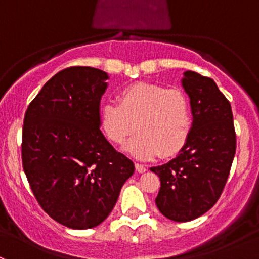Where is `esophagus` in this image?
Masks as SVG:
<instances>
[{
    "instance_id": "obj_1",
    "label": "esophagus",
    "mask_w": 259,
    "mask_h": 259,
    "mask_svg": "<svg viewBox=\"0 0 259 259\" xmlns=\"http://www.w3.org/2000/svg\"><path fill=\"white\" fill-rule=\"evenodd\" d=\"M135 168H137L138 173H144V171H146V168L144 165H143V164L135 163Z\"/></svg>"
}]
</instances>
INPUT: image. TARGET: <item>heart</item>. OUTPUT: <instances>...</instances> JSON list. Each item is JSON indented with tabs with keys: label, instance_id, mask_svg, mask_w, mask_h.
Here are the masks:
<instances>
[{
	"label": "heart",
	"instance_id": "1",
	"mask_svg": "<svg viewBox=\"0 0 259 259\" xmlns=\"http://www.w3.org/2000/svg\"><path fill=\"white\" fill-rule=\"evenodd\" d=\"M139 135L124 146L138 159L178 154L192 133L193 116L188 98L178 89L138 82L125 88L116 101H106L100 111L104 135L121 145L135 132Z\"/></svg>",
	"mask_w": 259,
	"mask_h": 259
}]
</instances>
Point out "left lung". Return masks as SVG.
Returning a JSON list of instances; mask_svg holds the SVG:
<instances>
[{
    "label": "left lung",
    "mask_w": 259,
    "mask_h": 259,
    "mask_svg": "<svg viewBox=\"0 0 259 259\" xmlns=\"http://www.w3.org/2000/svg\"><path fill=\"white\" fill-rule=\"evenodd\" d=\"M180 82L192 109L189 140L176 158L150 170L160 178L155 199L160 213L174 222H189L221 197L236 154V132L231 104L214 80L185 71Z\"/></svg>",
    "instance_id": "8db88e82"
}]
</instances>
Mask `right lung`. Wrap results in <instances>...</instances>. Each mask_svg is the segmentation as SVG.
<instances>
[{
    "label": "right lung",
    "mask_w": 259,
    "mask_h": 259,
    "mask_svg": "<svg viewBox=\"0 0 259 259\" xmlns=\"http://www.w3.org/2000/svg\"><path fill=\"white\" fill-rule=\"evenodd\" d=\"M103 70L75 66L57 72L28 105L22 164L42 209L62 226L89 229L113 210L134 163L100 132Z\"/></svg>",
    "instance_id": "1"
}]
</instances>
